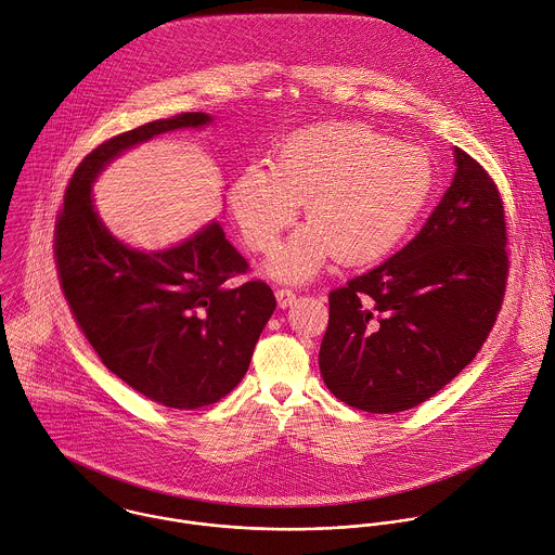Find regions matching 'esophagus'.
Listing matches in <instances>:
<instances>
[{
    "mask_svg": "<svg viewBox=\"0 0 555 555\" xmlns=\"http://www.w3.org/2000/svg\"><path fill=\"white\" fill-rule=\"evenodd\" d=\"M276 300H279V307L285 309L296 300V292L289 287H281V289H276Z\"/></svg>",
    "mask_w": 555,
    "mask_h": 555,
    "instance_id": "obj_1",
    "label": "esophagus"
}]
</instances>
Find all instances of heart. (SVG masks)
<instances>
[{"label":"heart","instance_id":"heart-1","mask_svg":"<svg viewBox=\"0 0 555 555\" xmlns=\"http://www.w3.org/2000/svg\"><path fill=\"white\" fill-rule=\"evenodd\" d=\"M429 156L350 121H324L287 134L274 167L244 165L227 190L246 244L270 253L307 201V218L270 259V274L307 281L335 255L363 266L390 255L434 192Z\"/></svg>","mask_w":555,"mask_h":555}]
</instances>
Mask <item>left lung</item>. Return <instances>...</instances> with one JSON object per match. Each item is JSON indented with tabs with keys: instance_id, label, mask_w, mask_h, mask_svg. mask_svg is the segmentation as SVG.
<instances>
[{
	"instance_id": "1",
	"label": "left lung",
	"mask_w": 555,
	"mask_h": 555,
	"mask_svg": "<svg viewBox=\"0 0 555 555\" xmlns=\"http://www.w3.org/2000/svg\"><path fill=\"white\" fill-rule=\"evenodd\" d=\"M455 167L421 233L328 294L320 373L350 408L395 414L425 403L475 359L494 326L509 270L503 201L460 147Z\"/></svg>"
}]
</instances>
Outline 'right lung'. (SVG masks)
Wrapping results in <instances>:
<instances>
[{
    "label": "right lung",
    "instance_id": "right-lung-1",
    "mask_svg": "<svg viewBox=\"0 0 555 555\" xmlns=\"http://www.w3.org/2000/svg\"><path fill=\"white\" fill-rule=\"evenodd\" d=\"M209 121L182 113L100 143L76 167L54 231L61 287L80 331L113 375L171 410H198L237 388L276 298L263 281L235 285L248 261L218 222L167 250L128 248L102 224L91 184L128 147Z\"/></svg>",
    "mask_w": 555,
    "mask_h": 555
}]
</instances>
